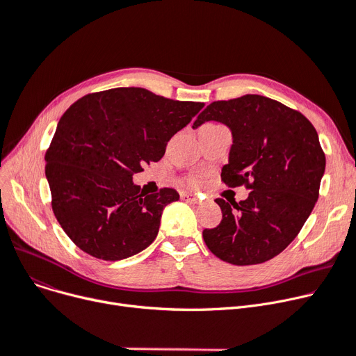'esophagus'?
<instances>
[{
  "mask_svg": "<svg viewBox=\"0 0 356 356\" xmlns=\"http://www.w3.org/2000/svg\"><path fill=\"white\" fill-rule=\"evenodd\" d=\"M181 198H182V200H186L188 202H191V204H200L198 197L194 195V194H185V193H182V194H181Z\"/></svg>",
  "mask_w": 356,
  "mask_h": 356,
  "instance_id": "34e87169",
  "label": "esophagus"
}]
</instances>
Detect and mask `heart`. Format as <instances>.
<instances>
[{
	"label": "heart",
	"mask_w": 356,
	"mask_h": 356,
	"mask_svg": "<svg viewBox=\"0 0 356 356\" xmlns=\"http://www.w3.org/2000/svg\"><path fill=\"white\" fill-rule=\"evenodd\" d=\"M188 182H190L191 185H197V184H198V179H195V178H190V179H188Z\"/></svg>",
	"instance_id": "1"
}]
</instances>
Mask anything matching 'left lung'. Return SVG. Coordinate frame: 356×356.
I'll use <instances>...</instances> for the list:
<instances>
[{
    "label": "left lung",
    "instance_id": "1",
    "mask_svg": "<svg viewBox=\"0 0 356 356\" xmlns=\"http://www.w3.org/2000/svg\"><path fill=\"white\" fill-rule=\"evenodd\" d=\"M208 120L233 135L221 179L252 191L240 202L216 200L222 220L204 229V241L222 261L264 263L296 238L319 198L326 159L318 132L300 112L260 95L213 102L193 128Z\"/></svg>",
    "mask_w": 356,
    "mask_h": 356
}]
</instances>
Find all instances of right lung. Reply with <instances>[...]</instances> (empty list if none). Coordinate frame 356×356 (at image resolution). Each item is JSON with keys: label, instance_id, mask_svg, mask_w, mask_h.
<instances>
[{"label": "right lung", "instance_id": "add662e5", "mask_svg": "<svg viewBox=\"0 0 356 356\" xmlns=\"http://www.w3.org/2000/svg\"><path fill=\"white\" fill-rule=\"evenodd\" d=\"M202 108L116 88L83 96L65 112L46 152V178L53 213L80 250L116 261L156 238L163 208L179 194L172 188L143 194L132 177L158 162Z\"/></svg>", "mask_w": 356, "mask_h": 356}]
</instances>
